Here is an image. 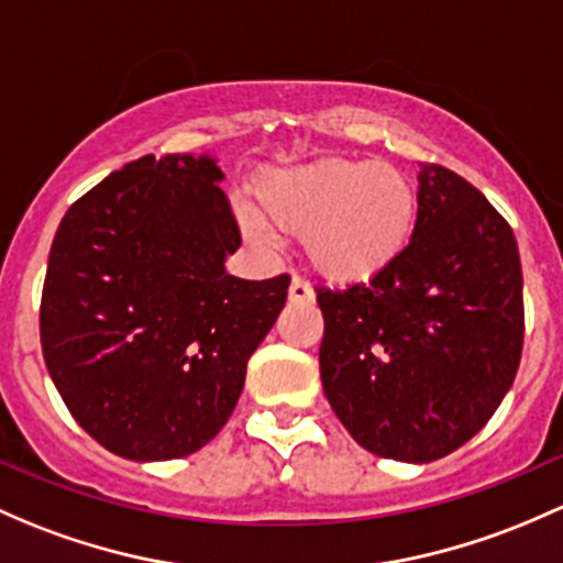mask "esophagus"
Wrapping results in <instances>:
<instances>
[{
	"mask_svg": "<svg viewBox=\"0 0 563 563\" xmlns=\"http://www.w3.org/2000/svg\"><path fill=\"white\" fill-rule=\"evenodd\" d=\"M288 299H291V301H312V288L307 286L301 277H294L291 288H288Z\"/></svg>",
	"mask_w": 563,
	"mask_h": 563,
	"instance_id": "1",
	"label": "esophagus"
}]
</instances>
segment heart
<instances>
[{"mask_svg":"<svg viewBox=\"0 0 563 563\" xmlns=\"http://www.w3.org/2000/svg\"><path fill=\"white\" fill-rule=\"evenodd\" d=\"M258 199L234 205L242 234L264 251L283 245V232L305 234V253L336 283L369 280L401 256L412 236L418 197L390 164L318 158L277 169L258 183Z\"/></svg>","mask_w":563,"mask_h":563,"instance_id":"1","label":"heart"}]
</instances>
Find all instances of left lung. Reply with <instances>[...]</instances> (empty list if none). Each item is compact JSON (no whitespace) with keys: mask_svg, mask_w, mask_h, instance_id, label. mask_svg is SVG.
Segmentation results:
<instances>
[{"mask_svg":"<svg viewBox=\"0 0 563 563\" xmlns=\"http://www.w3.org/2000/svg\"><path fill=\"white\" fill-rule=\"evenodd\" d=\"M321 383L353 440L429 464L470 442L510 390L523 347V275L505 218L437 164L418 173L401 256L369 283L318 288Z\"/></svg>","mask_w":563,"mask_h":563,"instance_id":"1","label":"left lung"}]
</instances>
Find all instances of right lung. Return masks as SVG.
Masks as SVG:
<instances>
[{"instance_id": "1", "label": "right lung", "mask_w": 563, "mask_h": 563, "mask_svg": "<svg viewBox=\"0 0 563 563\" xmlns=\"http://www.w3.org/2000/svg\"><path fill=\"white\" fill-rule=\"evenodd\" d=\"M221 180L207 153L142 156L69 207L53 236L45 366L75 421L121 459L205 448L286 305L288 275L227 272L242 240Z\"/></svg>"}]
</instances>
